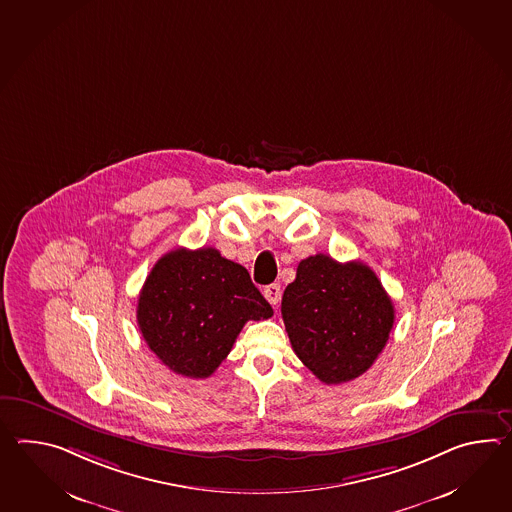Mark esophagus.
<instances>
[{"instance_id": "esophagus-1", "label": "esophagus", "mask_w": 512, "mask_h": 512, "mask_svg": "<svg viewBox=\"0 0 512 512\" xmlns=\"http://www.w3.org/2000/svg\"><path fill=\"white\" fill-rule=\"evenodd\" d=\"M262 294L268 299V303L275 307V305H279V301H281V286L277 283L268 284Z\"/></svg>"}]
</instances>
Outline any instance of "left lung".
Wrapping results in <instances>:
<instances>
[{
	"label": "left lung",
	"mask_w": 512,
	"mask_h": 512,
	"mask_svg": "<svg viewBox=\"0 0 512 512\" xmlns=\"http://www.w3.org/2000/svg\"><path fill=\"white\" fill-rule=\"evenodd\" d=\"M281 314L297 358L329 386L364 375L395 323L393 301L369 266L323 253L299 262Z\"/></svg>",
	"instance_id": "8db88e82"
}]
</instances>
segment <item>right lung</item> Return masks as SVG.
Segmentation results:
<instances>
[{
  "label": "right lung",
  "instance_id": "add662e5",
  "mask_svg": "<svg viewBox=\"0 0 512 512\" xmlns=\"http://www.w3.org/2000/svg\"><path fill=\"white\" fill-rule=\"evenodd\" d=\"M272 316L248 270L215 248L165 253L137 299V325L150 351L189 378L213 375L246 321Z\"/></svg>",
  "mask_w": 512,
  "mask_h": 512
}]
</instances>
